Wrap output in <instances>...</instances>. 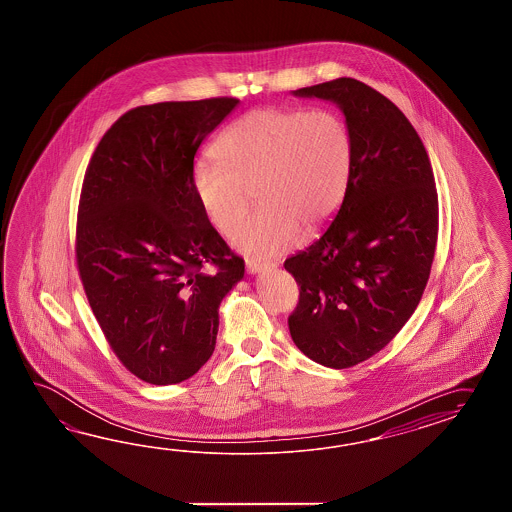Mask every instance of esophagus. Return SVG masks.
Instances as JSON below:
<instances>
[{
  "mask_svg": "<svg viewBox=\"0 0 512 512\" xmlns=\"http://www.w3.org/2000/svg\"><path fill=\"white\" fill-rule=\"evenodd\" d=\"M246 270L248 274H259L262 270H266V264L261 261H246Z\"/></svg>",
  "mask_w": 512,
  "mask_h": 512,
  "instance_id": "obj_1",
  "label": "esophagus"
}]
</instances>
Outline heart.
Segmentation results:
<instances>
[{"label":"heart","mask_w":512,"mask_h":512,"mask_svg":"<svg viewBox=\"0 0 512 512\" xmlns=\"http://www.w3.org/2000/svg\"><path fill=\"white\" fill-rule=\"evenodd\" d=\"M216 163L192 170L201 211L235 244L257 259H270L296 244L303 231L325 224L346 196L353 168V138L335 111L259 107L242 114L212 142Z\"/></svg>","instance_id":"1"}]
</instances>
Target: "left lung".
Listing matches in <instances>:
<instances>
[{
	"mask_svg": "<svg viewBox=\"0 0 512 512\" xmlns=\"http://www.w3.org/2000/svg\"><path fill=\"white\" fill-rule=\"evenodd\" d=\"M333 101L353 138V168L335 220L285 261L300 287L294 344L327 368L370 359L422 300L438 235V196L424 142L381 92L351 77L294 90Z\"/></svg>",
	"mask_w": 512,
	"mask_h": 512,
	"instance_id": "obj_1",
	"label": "left lung"
}]
</instances>
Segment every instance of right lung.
I'll return each mask as SVG.
<instances>
[{
    "mask_svg": "<svg viewBox=\"0 0 512 512\" xmlns=\"http://www.w3.org/2000/svg\"><path fill=\"white\" fill-rule=\"evenodd\" d=\"M237 98L164 101L120 116L81 188L75 259L116 357L138 379L175 385L211 359L218 307L244 261L192 190L194 155Z\"/></svg>",
    "mask_w": 512,
    "mask_h": 512,
    "instance_id": "1",
    "label": "right lung"
}]
</instances>
